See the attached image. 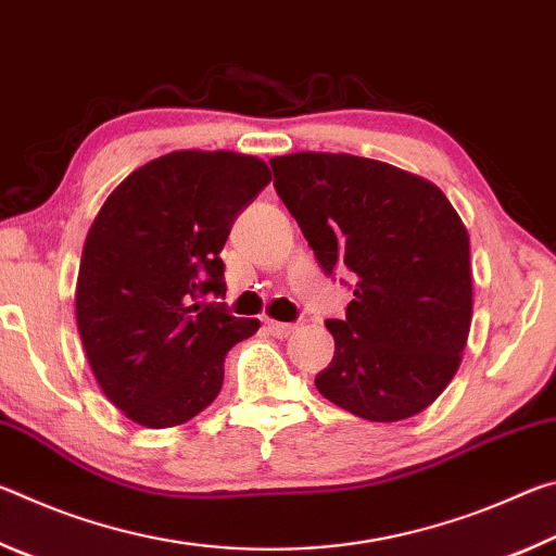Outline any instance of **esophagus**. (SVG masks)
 Here are the masks:
<instances>
[{
	"mask_svg": "<svg viewBox=\"0 0 556 556\" xmlns=\"http://www.w3.org/2000/svg\"><path fill=\"white\" fill-rule=\"evenodd\" d=\"M267 331L275 336V338H287V336H291L294 333V324H285V321H271V318H267Z\"/></svg>",
	"mask_w": 556,
	"mask_h": 556,
	"instance_id": "obj_1",
	"label": "esophagus"
}]
</instances>
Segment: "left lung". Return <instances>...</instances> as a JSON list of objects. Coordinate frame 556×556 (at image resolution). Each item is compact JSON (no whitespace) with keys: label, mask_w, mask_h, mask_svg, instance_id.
Wrapping results in <instances>:
<instances>
[{"label":"left lung","mask_w":556,"mask_h":556,"mask_svg":"<svg viewBox=\"0 0 556 556\" xmlns=\"http://www.w3.org/2000/svg\"><path fill=\"white\" fill-rule=\"evenodd\" d=\"M269 166L321 269L353 271L345 316L326 318L336 353L318 392L370 421L427 409L458 370L473 314L454 205L425 178L365 156L299 152Z\"/></svg>","instance_id":"1"}]
</instances>
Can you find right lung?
I'll list each match as a JSON object with an SVG mask.
<instances>
[{"label": "right lung", "instance_id": "1", "mask_svg": "<svg viewBox=\"0 0 556 556\" xmlns=\"http://www.w3.org/2000/svg\"><path fill=\"white\" fill-rule=\"evenodd\" d=\"M271 181L235 152H172L129 174L83 248L75 316L102 392L142 427L184 425L218 397L225 355L260 328L223 301L220 250Z\"/></svg>", "mask_w": 556, "mask_h": 556}]
</instances>
